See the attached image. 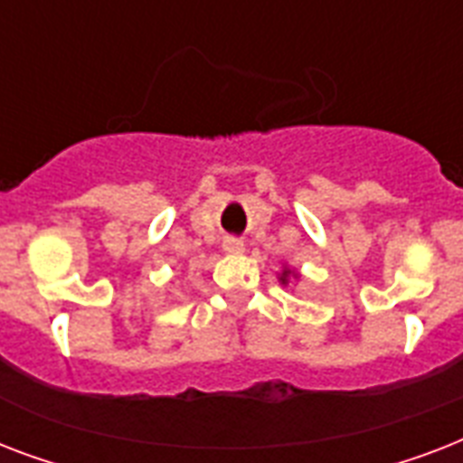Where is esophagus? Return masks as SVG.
<instances>
[{"mask_svg":"<svg viewBox=\"0 0 463 463\" xmlns=\"http://www.w3.org/2000/svg\"><path fill=\"white\" fill-rule=\"evenodd\" d=\"M223 250L225 252H231V254H238L245 250V245H242V240L238 238H225L223 240Z\"/></svg>","mask_w":463,"mask_h":463,"instance_id":"1","label":"esophagus"}]
</instances>
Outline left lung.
Returning a JSON list of instances; mask_svg holds the SVG:
<instances>
[{
	"instance_id": "1",
	"label": "left lung",
	"mask_w": 463,
	"mask_h": 463,
	"mask_svg": "<svg viewBox=\"0 0 463 463\" xmlns=\"http://www.w3.org/2000/svg\"><path fill=\"white\" fill-rule=\"evenodd\" d=\"M290 276H296V271H290V269H283V274H281V279H279V281H281L283 286H286V283H288Z\"/></svg>"
}]
</instances>
